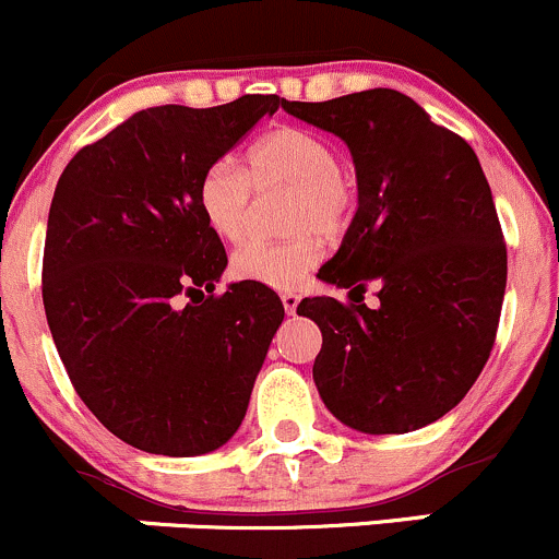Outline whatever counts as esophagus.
<instances>
[{
    "label": "esophagus",
    "instance_id": "1",
    "mask_svg": "<svg viewBox=\"0 0 559 559\" xmlns=\"http://www.w3.org/2000/svg\"><path fill=\"white\" fill-rule=\"evenodd\" d=\"M280 298H282V307H285V312L296 314L301 296H298V293H293V290H285V293H280Z\"/></svg>",
    "mask_w": 559,
    "mask_h": 559
}]
</instances>
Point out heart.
I'll list each match as a JSON object with an SVG mask.
<instances>
[{"label": "heart", "mask_w": 559, "mask_h": 559, "mask_svg": "<svg viewBox=\"0 0 559 559\" xmlns=\"http://www.w3.org/2000/svg\"><path fill=\"white\" fill-rule=\"evenodd\" d=\"M293 185L290 223L307 228L285 241L250 239L234 252L230 269L239 280L269 287H296L323 258V236L347 225L353 212V185L336 165V148L318 132L277 127L247 154V170L236 159L219 157L203 170L198 206L209 228L225 241H239L250 225L252 187L266 190Z\"/></svg>", "instance_id": "b5f03b06"}]
</instances>
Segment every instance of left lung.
Here are the masks:
<instances>
[{
    "label": "left lung",
    "instance_id": "8db88e82",
    "mask_svg": "<svg viewBox=\"0 0 559 559\" xmlns=\"http://www.w3.org/2000/svg\"><path fill=\"white\" fill-rule=\"evenodd\" d=\"M285 110L342 138L356 163V217L318 272L350 287V304H298L323 334L320 400L356 432H416L465 400L495 345L508 255L489 181L469 143L402 92ZM367 284L379 287L374 310L362 304Z\"/></svg>",
    "mask_w": 559,
    "mask_h": 559
}]
</instances>
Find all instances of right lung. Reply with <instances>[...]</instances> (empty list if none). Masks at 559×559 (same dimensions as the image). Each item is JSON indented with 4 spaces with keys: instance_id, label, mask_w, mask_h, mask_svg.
I'll return each mask as SVG.
<instances>
[{
    "instance_id": "1",
    "label": "right lung",
    "mask_w": 559,
    "mask_h": 559,
    "mask_svg": "<svg viewBox=\"0 0 559 559\" xmlns=\"http://www.w3.org/2000/svg\"><path fill=\"white\" fill-rule=\"evenodd\" d=\"M277 94L217 108L159 105L84 146L48 212L43 304L59 358L108 432L163 456H201L245 421L285 307L261 282H230L198 185Z\"/></svg>"
}]
</instances>
